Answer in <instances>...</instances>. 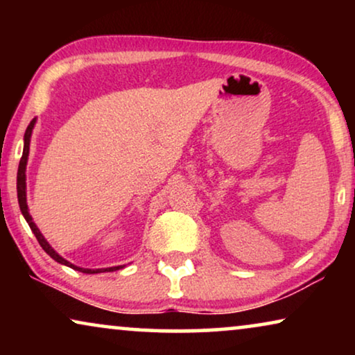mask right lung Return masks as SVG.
I'll return each mask as SVG.
<instances>
[{"instance_id": "right-lung-1", "label": "right lung", "mask_w": 355, "mask_h": 355, "mask_svg": "<svg viewBox=\"0 0 355 355\" xmlns=\"http://www.w3.org/2000/svg\"><path fill=\"white\" fill-rule=\"evenodd\" d=\"M33 124H35V118H33V119L31 121V124L27 125L26 135H24V152H22V158H21V162H19V169H17V198H19V207H21L22 215H24V218H26V220H27L28 226H31V230H32L33 234H35L38 244H40L42 249L45 250L46 254L50 255L53 260H56L58 263H62V265H66V266H71V268L79 270V271H82V273H90V275H92V273H103V271H114V270L123 268V266H111V268H103V270H87V268H79V266L69 263V261L62 259V257L58 255L56 252L51 249V245L48 244V242L45 241V237L42 236V232L38 231V227L35 226V223L32 221V216L28 215L27 198H26V164H27L28 145H31V135H32Z\"/></svg>"}]
</instances>
